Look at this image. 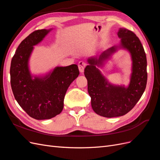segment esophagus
Listing matches in <instances>:
<instances>
[{
	"mask_svg": "<svg viewBox=\"0 0 160 160\" xmlns=\"http://www.w3.org/2000/svg\"><path fill=\"white\" fill-rule=\"evenodd\" d=\"M85 66H86V63L85 62H82V61H81V62H79V63H78V68H79V71H80L81 73L83 72Z\"/></svg>",
	"mask_w": 160,
	"mask_h": 160,
	"instance_id": "obj_1",
	"label": "esophagus"
}]
</instances>
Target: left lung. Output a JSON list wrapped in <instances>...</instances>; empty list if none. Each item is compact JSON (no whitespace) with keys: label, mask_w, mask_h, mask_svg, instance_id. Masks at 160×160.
<instances>
[{"label":"left lung","mask_w":160,"mask_h":160,"mask_svg":"<svg viewBox=\"0 0 160 160\" xmlns=\"http://www.w3.org/2000/svg\"><path fill=\"white\" fill-rule=\"evenodd\" d=\"M118 36L120 46H113L100 56L87 59L85 69L88 92L91 98V107L97 114L107 118L121 117L134 108L144 93L147 83V60L144 49L136 34L120 28ZM118 47L127 49L131 55L133 68L128 88L117 86L108 83L97 68L117 50Z\"/></svg>","instance_id":"obj_1"}]
</instances>
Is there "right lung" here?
Returning <instances> with one entry per match:
<instances>
[{
	"label": "right lung",
	"instance_id": "1",
	"mask_svg": "<svg viewBox=\"0 0 160 160\" xmlns=\"http://www.w3.org/2000/svg\"><path fill=\"white\" fill-rule=\"evenodd\" d=\"M51 30L31 33L20 43L10 65V84L14 98L22 108L36 120L50 119L61 113L66 91L79 75L75 64L56 67L43 77L31 75L28 61L34 46Z\"/></svg>",
	"mask_w": 160,
	"mask_h": 160
}]
</instances>
